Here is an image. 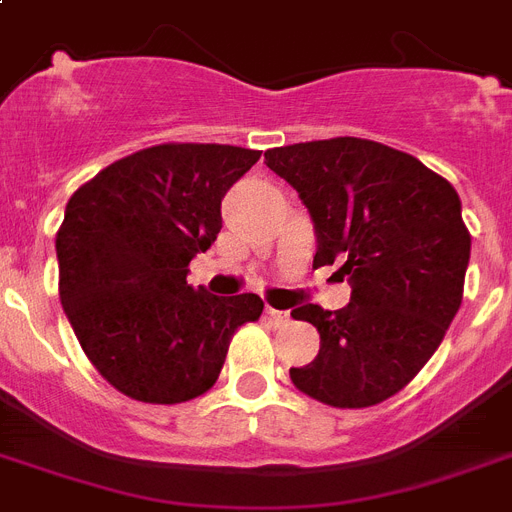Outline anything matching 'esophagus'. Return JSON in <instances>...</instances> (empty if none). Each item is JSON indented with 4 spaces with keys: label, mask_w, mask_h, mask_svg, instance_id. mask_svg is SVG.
<instances>
[{
    "label": "esophagus",
    "mask_w": 512,
    "mask_h": 512,
    "mask_svg": "<svg viewBox=\"0 0 512 512\" xmlns=\"http://www.w3.org/2000/svg\"><path fill=\"white\" fill-rule=\"evenodd\" d=\"M264 314H266V319H269L272 324H277V327H282V324L290 322V314H287V311H280V308L266 306Z\"/></svg>",
    "instance_id": "obj_1"
}]
</instances>
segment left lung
I'll use <instances>...</instances> for the list:
<instances>
[{"label":"left lung","mask_w":512,"mask_h":512,"mask_svg":"<svg viewBox=\"0 0 512 512\" xmlns=\"http://www.w3.org/2000/svg\"><path fill=\"white\" fill-rule=\"evenodd\" d=\"M314 222V266L342 261L353 293L293 319L319 329V356L290 379L335 408L392 398L434 356L463 301L471 235L455 188L416 156L366 138L293 143L264 154Z\"/></svg>","instance_id":"obj_1"}]
</instances>
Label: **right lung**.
<instances>
[{
    "mask_svg": "<svg viewBox=\"0 0 512 512\" xmlns=\"http://www.w3.org/2000/svg\"><path fill=\"white\" fill-rule=\"evenodd\" d=\"M261 151L164 143L78 188L57 232L59 301L99 374L143 403H185L217 382L230 337L259 295L185 282L222 230V198Z\"/></svg>",
    "mask_w": 512,
    "mask_h": 512,
    "instance_id": "add662e5",
    "label": "right lung"
}]
</instances>
